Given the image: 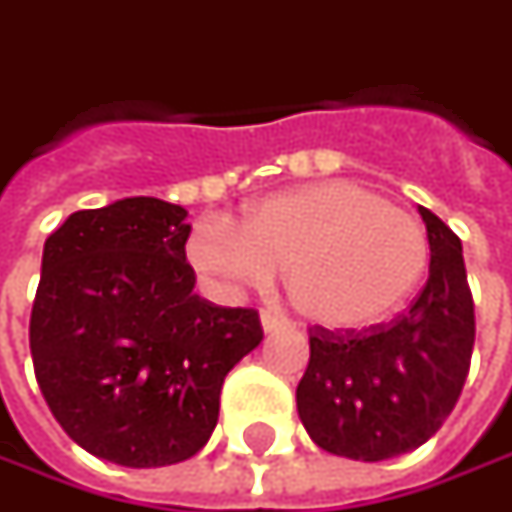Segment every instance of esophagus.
<instances>
[{
	"instance_id": "1",
	"label": "esophagus",
	"mask_w": 512,
	"mask_h": 512,
	"mask_svg": "<svg viewBox=\"0 0 512 512\" xmlns=\"http://www.w3.org/2000/svg\"><path fill=\"white\" fill-rule=\"evenodd\" d=\"M260 323H263V331H266V334L283 331V328L289 326V320L280 317V314H274V311H263V314H260Z\"/></svg>"
}]
</instances>
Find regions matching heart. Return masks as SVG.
I'll return each mask as SVG.
<instances>
[{"mask_svg":"<svg viewBox=\"0 0 512 512\" xmlns=\"http://www.w3.org/2000/svg\"><path fill=\"white\" fill-rule=\"evenodd\" d=\"M186 257L226 286H266L283 272L291 306L309 323L365 328L405 306L431 246L405 209L351 181H326L260 198L238 229L203 218Z\"/></svg>","mask_w":512,"mask_h":512,"instance_id":"obj_1","label":"heart"}]
</instances>
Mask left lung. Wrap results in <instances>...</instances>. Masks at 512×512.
I'll list each match as a JSON object with an SVG mask.
<instances>
[{"mask_svg": "<svg viewBox=\"0 0 512 512\" xmlns=\"http://www.w3.org/2000/svg\"><path fill=\"white\" fill-rule=\"evenodd\" d=\"M431 266L414 306L362 331L311 328L297 414L317 448L382 462L425 445L462 394L476 340L462 240L419 206Z\"/></svg>", "mask_w": 512, "mask_h": 512, "instance_id": "8db88e82", "label": "left lung"}]
</instances>
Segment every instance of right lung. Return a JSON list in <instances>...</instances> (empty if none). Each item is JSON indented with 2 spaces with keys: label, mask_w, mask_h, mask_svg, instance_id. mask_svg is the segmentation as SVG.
I'll list each match as a JSON object with an SVG mask.
<instances>
[{
  "label": "right lung",
  "mask_w": 512,
  "mask_h": 512,
  "mask_svg": "<svg viewBox=\"0 0 512 512\" xmlns=\"http://www.w3.org/2000/svg\"><path fill=\"white\" fill-rule=\"evenodd\" d=\"M186 209L124 198L45 240L30 311L36 382L64 433L98 459L164 467L218 425L226 374L263 340L255 309L195 294Z\"/></svg>",
  "instance_id": "right-lung-1"
}]
</instances>
